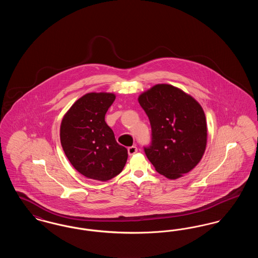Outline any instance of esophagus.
<instances>
[{
	"label": "esophagus",
	"instance_id": "obj_1",
	"mask_svg": "<svg viewBox=\"0 0 258 258\" xmlns=\"http://www.w3.org/2000/svg\"><path fill=\"white\" fill-rule=\"evenodd\" d=\"M127 153H128V155H130V156L135 155V154L137 153V148L135 147V146H132V147L127 148Z\"/></svg>",
	"mask_w": 258,
	"mask_h": 258
}]
</instances>
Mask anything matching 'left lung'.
<instances>
[{"instance_id":"obj_1","label":"left lung","mask_w":258,"mask_h":258,"mask_svg":"<svg viewBox=\"0 0 258 258\" xmlns=\"http://www.w3.org/2000/svg\"><path fill=\"white\" fill-rule=\"evenodd\" d=\"M152 127L144 148L157 172L175 180L192 170L207 144L206 117L201 105L179 88L158 84L138 98Z\"/></svg>"}]
</instances>
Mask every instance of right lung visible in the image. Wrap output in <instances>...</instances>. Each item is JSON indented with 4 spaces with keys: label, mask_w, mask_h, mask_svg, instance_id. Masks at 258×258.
Instances as JSON below:
<instances>
[{
    "label": "right lung",
    "mask_w": 258,
    "mask_h": 258,
    "mask_svg": "<svg viewBox=\"0 0 258 258\" xmlns=\"http://www.w3.org/2000/svg\"><path fill=\"white\" fill-rule=\"evenodd\" d=\"M112 93H88L64 114L60 127L62 150L74 168L89 179L108 181L123 170L127 150L117 143L105 123Z\"/></svg>",
    "instance_id": "right-lung-1"
}]
</instances>
